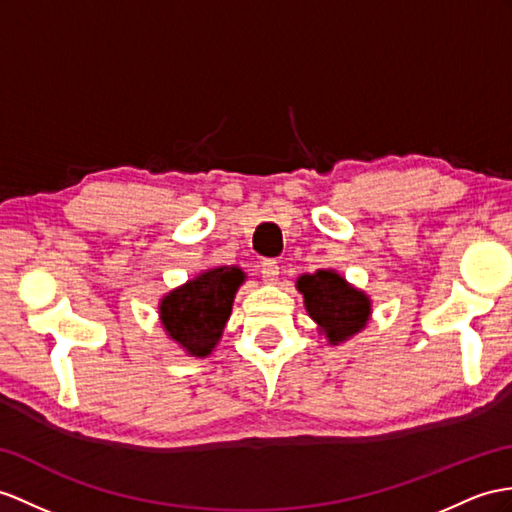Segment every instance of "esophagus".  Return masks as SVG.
Instances as JSON below:
<instances>
[{
    "mask_svg": "<svg viewBox=\"0 0 512 512\" xmlns=\"http://www.w3.org/2000/svg\"><path fill=\"white\" fill-rule=\"evenodd\" d=\"M260 276H263L265 282H276L280 276V265L278 260L273 258H265L263 263H260Z\"/></svg>",
    "mask_w": 512,
    "mask_h": 512,
    "instance_id": "34e87169",
    "label": "esophagus"
}]
</instances>
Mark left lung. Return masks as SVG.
<instances>
[{
	"mask_svg": "<svg viewBox=\"0 0 512 512\" xmlns=\"http://www.w3.org/2000/svg\"><path fill=\"white\" fill-rule=\"evenodd\" d=\"M299 293H304L308 315L313 317L321 332L332 343L345 341L347 336L365 328L369 319V297L347 284L339 273L317 271L313 276L297 280Z\"/></svg>",
	"mask_w": 512,
	"mask_h": 512,
	"instance_id": "obj_1",
	"label": "left lung"
}]
</instances>
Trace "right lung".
I'll use <instances>...</instances> for the list:
<instances>
[{"mask_svg": "<svg viewBox=\"0 0 512 512\" xmlns=\"http://www.w3.org/2000/svg\"><path fill=\"white\" fill-rule=\"evenodd\" d=\"M243 280V271L236 267H217L189 280L162 299V326L189 354L208 356L221 339Z\"/></svg>", "mask_w": 512, "mask_h": 512, "instance_id": "right-lung-1", "label": "right lung"}]
</instances>
